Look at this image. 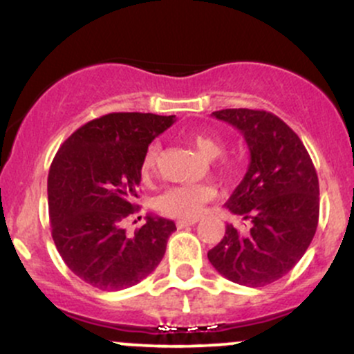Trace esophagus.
Listing matches in <instances>:
<instances>
[{
	"mask_svg": "<svg viewBox=\"0 0 354 354\" xmlns=\"http://www.w3.org/2000/svg\"><path fill=\"white\" fill-rule=\"evenodd\" d=\"M196 219H178L176 221V226L178 228H186V226H193L196 225Z\"/></svg>",
	"mask_w": 354,
	"mask_h": 354,
	"instance_id": "1",
	"label": "esophagus"
}]
</instances>
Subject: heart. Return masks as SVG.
<instances>
[{
	"instance_id": "obj_1",
	"label": "heart",
	"mask_w": 354,
	"mask_h": 354,
	"mask_svg": "<svg viewBox=\"0 0 354 354\" xmlns=\"http://www.w3.org/2000/svg\"><path fill=\"white\" fill-rule=\"evenodd\" d=\"M186 140L189 141L194 148L200 151L206 160H216L219 154L223 153L225 146L218 138H213L205 133L189 131L186 133ZM161 145L158 141H153L151 145L146 148L143 154V161H141V173L145 178H149L156 171L158 163H160ZM223 171H230V165L221 163ZM216 196V191L208 185H181L171 186L161 193L156 198V209L161 214L169 218L178 219H194L201 213L205 205Z\"/></svg>"
}]
</instances>
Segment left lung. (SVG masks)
Segmentation results:
<instances>
[{
	"mask_svg": "<svg viewBox=\"0 0 354 354\" xmlns=\"http://www.w3.org/2000/svg\"><path fill=\"white\" fill-rule=\"evenodd\" d=\"M216 120L239 129L250 149V165L226 208L251 230L233 225L213 250L209 263L219 274L243 286L259 288L283 278L303 258L319 216L318 174L298 135L273 113L221 109Z\"/></svg>",
	"mask_w": 354,
	"mask_h": 354,
	"instance_id": "1",
	"label": "left lung"
}]
</instances>
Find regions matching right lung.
<instances>
[{
    "label": "right lung",
    "mask_w": 354,
    "mask_h": 354,
    "mask_svg": "<svg viewBox=\"0 0 354 354\" xmlns=\"http://www.w3.org/2000/svg\"><path fill=\"white\" fill-rule=\"evenodd\" d=\"M174 123L153 113H109L61 145L48 174L51 236L66 266L103 291L135 286L151 274L176 225L146 216L135 234L123 228L138 211L141 161L149 143Z\"/></svg>",
    "instance_id": "1"
}]
</instances>
